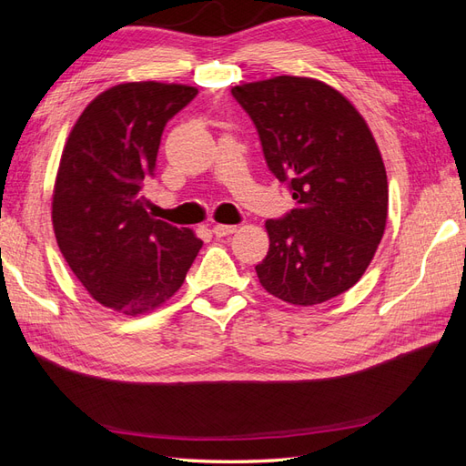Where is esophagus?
Returning a JSON list of instances; mask_svg holds the SVG:
<instances>
[{
    "label": "esophagus",
    "mask_w": 466,
    "mask_h": 466,
    "mask_svg": "<svg viewBox=\"0 0 466 466\" xmlns=\"http://www.w3.org/2000/svg\"><path fill=\"white\" fill-rule=\"evenodd\" d=\"M214 235L216 237H228V235H233L237 231L235 225H214Z\"/></svg>",
    "instance_id": "obj_1"
}]
</instances>
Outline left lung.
<instances>
[{"label": "left lung", "instance_id": "1", "mask_svg": "<svg viewBox=\"0 0 466 466\" xmlns=\"http://www.w3.org/2000/svg\"><path fill=\"white\" fill-rule=\"evenodd\" d=\"M255 122L266 165L295 208L268 219L262 288L291 305L348 291L368 270L387 223L389 185L371 130L348 98L311 77L231 89Z\"/></svg>", "mask_w": 466, "mask_h": 466}]
</instances>
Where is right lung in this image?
<instances>
[{"instance_id":"add662e5","label":"right lung","mask_w":466,"mask_h":466,"mask_svg":"<svg viewBox=\"0 0 466 466\" xmlns=\"http://www.w3.org/2000/svg\"><path fill=\"white\" fill-rule=\"evenodd\" d=\"M196 95L177 83H122L93 98L69 132L52 196L56 241L91 298L116 313L161 307L202 248L190 229L153 219L139 194L165 124Z\"/></svg>"}]
</instances>
